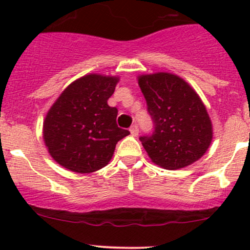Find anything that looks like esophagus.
<instances>
[{"instance_id":"1","label":"esophagus","mask_w":250,"mask_h":250,"mask_svg":"<svg viewBox=\"0 0 250 250\" xmlns=\"http://www.w3.org/2000/svg\"><path fill=\"white\" fill-rule=\"evenodd\" d=\"M129 130H130V134H132L133 137H137V135L139 134V127H138L137 125H133Z\"/></svg>"}]
</instances>
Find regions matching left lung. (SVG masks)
<instances>
[{
  "instance_id": "left-lung-1",
  "label": "left lung",
  "mask_w": 250,
  "mask_h": 250,
  "mask_svg": "<svg viewBox=\"0 0 250 250\" xmlns=\"http://www.w3.org/2000/svg\"><path fill=\"white\" fill-rule=\"evenodd\" d=\"M138 83L155 122L152 135L140 138L151 161L176 170L200 160L213 140V125L196 90L170 72L140 75Z\"/></svg>"
}]
</instances>
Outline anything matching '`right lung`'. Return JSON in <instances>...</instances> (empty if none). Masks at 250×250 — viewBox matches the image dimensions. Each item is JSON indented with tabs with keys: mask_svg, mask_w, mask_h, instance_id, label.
I'll list each match as a JSON object with an SVG mask.
<instances>
[{
	"mask_svg": "<svg viewBox=\"0 0 250 250\" xmlns=\"http://www.w3.org/2000/svg\"><path fill=\"white\" fill-rule=\"evenodd\" d=\"M118 81L88 74L70 83L50 106L42 133L58 165L81 174L109 165L116 144L129 134L116 123L117 109L107 105Z\"/></svg>",
	"mask_w": 250,
	"mask_h": 250,
	"instance_id": "right-lung-1",
	"label": "right lung"
}]
</instances>
